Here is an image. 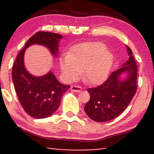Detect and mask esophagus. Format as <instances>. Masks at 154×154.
<instances>
[{
  "label": "esophagus",
  "instance_id": "34e87169",
  "mask_svg": "<svg viewBox=\"0 0 154 154\" xmlns=\"http://www.w3.org/2000/svg\"><path fill=\"white\" fill-rule=\"evenodd\" d=\"M71 90L73 92H80L82 90V88L81 87V86H79V85H71Z\"/></svg>",
  "mask_w": 154,
  "mask_h": 154
}]
</instances>
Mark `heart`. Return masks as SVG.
I'll return each mask as SVG.
<instances>
[{"label": "heart", "mask_w": 154, "mask_h": 154, "mask_svg": "<svg viewBox=\"0 0 154 154\" xmlns=\"http://www.w3.org/2000/svg\"><path fill=\"white\" fill-rule=\"evenodd\" d=\"M100 43H85L73 46L60 61V68L68 81L76 80L82 72L83 79L90 84H97L108 76L113 62L111 53Z\"/></svg>", "instance_id": "obj_1"}]
</instances>
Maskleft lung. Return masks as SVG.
I'll list each match as a JSON object with an SVG mask.
<instances>
[{
	"mask_svg": "<svg viewBox=\"0 0 154 154\" xmlns=\"http://www.w3.org/2000/svg\"><path fill=\"white\" fill-rule=\"evenodd\" d=\"M129 59L121 68L111 73L106 81L97 88H88L90 98L85 113L96 122H106L119 116L131 102L137 91V66L132 52L126 45ZM122 74L126 76L121 79Z\"/></svg>",
	"mask_w": 154,
	"mask_h": 154,
	"instance_id": "8db88e82",
	"label": "left lung"
}]
</instances>
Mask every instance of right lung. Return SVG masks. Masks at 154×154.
Masks as SVG:
<instances>
[{
  "label": "right lung",
  "instance_id": "1",
  "mask_svg": "<svg viewBox=\"0 0 154 154\" xmlns=\"http://www.w3.org/2000/svg\"><path fill=\"white\" fill-rule=\"evenodd\" d=\"M62 38V35L58 33L38 31L27 41L14 61L12 71L14 90L23 109L35 119L51 116L60 106L63 94L70 86L60 83L52 71L43 76L31 75L25 68L24 52L30 45L38 44L45 46L52 55L57 56Z\"/></svg>",
  "mask_w": 154,
  "mask_h": 154
}]
</instances>
